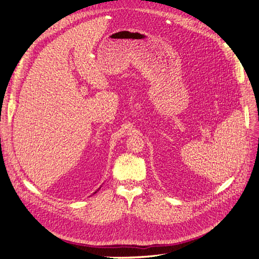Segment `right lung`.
Masks as SVG:
<instances>
[{
	"mask_svg": "<svg viewBox=\"0 0 259 259\" xmlns=\"http://www.w3.org/2000/svg\"><path fill=\"white\" fill-rule=\"evenodd\" d=\"M95 193H96V192H95Z\"/></svg>",
	"mask_w": 259,
	"mask_h": 259,
	"instance_id": "add662e5",
	"label": "right lung"
}]
</instances>
